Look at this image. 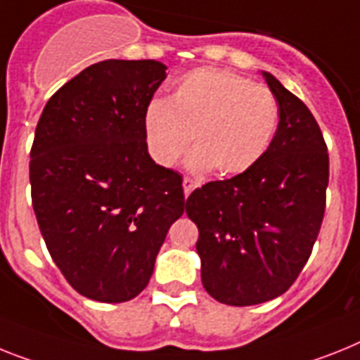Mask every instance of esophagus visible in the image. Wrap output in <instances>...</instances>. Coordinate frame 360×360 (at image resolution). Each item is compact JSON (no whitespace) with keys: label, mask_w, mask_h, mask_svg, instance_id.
Here are the masks:
<instances>
[{"label":"esophagus","mask_w":360,"mask_h":360,"mask_svg":"<svg viewBox=\"0 0 360 360\" xmlns=\"http://www.w3.org/2000/svg\"><path fill=\"white\" fill-rule=\"evenodd\" d=\"M195 186H198V183L190 179V177H185V179H183V190H185V195H190V192H192Z\"/></svg>","instance_id":"34e87169"}]
</instances>
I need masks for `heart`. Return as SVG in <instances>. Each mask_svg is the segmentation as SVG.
I'll use <instances>...</instances> for the list:
<instances>
[{"instance_id": "b5f03b06", "label": "heart", "mask_w": 360, "mask_h": 360, "mask_svg": "<svg viewBox=\"0 0 360 360\" xmlns=\"http://www.w3.org/2000/svg\"><path fill=\"white\" fill-rule=\"evenodd\" d=\"M278 124L273 91L221 69L190 71L175 86L170 102L152 101L143 117L153 161L170 168L190 146L188 168L219 177L250 170L267 150Z\"/></svg>"}]
</instances>
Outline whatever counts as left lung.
<instances>
[{
    "instance_id": "1",
    "label": "left lung",
    "mask_w": 360,
    "mask_h": 360,
    "mask_svg": "<svg viewBox=\"0 0 360 360\" xmlns=\"http://www.w3.org/2000/svg\"><path fill=\"white\" fill-rule=\"evenodd\" d=\"M278 102L273 141L250 170L212 181L186 199L199 229L201 282L226 306L273 300L297 280L326 210L329 157L307 105L262 71Z\"/></svg>"
}]
</instances>
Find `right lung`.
Returning a JSON list of instances; mask_svg holds the SVG:
<instances>
[{"label":"right lung","instance_id":"right-lung-1","mask_svg":"<svg viewBox=\"0 0 360 360\" xmlns=\"http://www.w3.org/2000/svg\"><path fill=\"white\" fill-rule=\"evenodd\" d=\"M166 78L155 60H104L45 104L31 150L32 208L72 289L105 304L150 282L185 212L183 179L148 153L143 117Z\"/></svg>","mask_w":360,"mask_h":360}]
</instances>
